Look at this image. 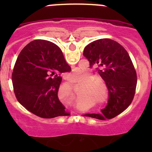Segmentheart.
<instances>
[{
    "label": "heart",
    "mask_w": 152,
    "mask_h": 152,
    "mask_svg": "<svg viewBox=\"0 0 152 152\" xmlns=\"http://www.w3.org/2000/svg\"><path fill=\"white\" fill-rule=\"evenodd\" d=\"M85 73L81 70L76 69L67 74V78L72 83H79L84 80ZM92 77V76H91ZM84 94H89L102 104L108 103L110 99V91L107 82L102 77H94L88 81V84H83Z\"/></svg>",
    "instance_id": "heart-1"
}]
</instances>
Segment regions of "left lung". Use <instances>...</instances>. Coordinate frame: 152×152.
<instances>
[{
    "label": "left lung",
    "mask_w": 152,
    "mask_h": 152,
    "mask_svg": "<svg viewBox=\"0 0 152 152\" xmlns=\"http://www.w3.org/2000/svg\"><path fill=\"white\" fill-rule=\"evenodd\" d=\"M84 57L90 67H98V72L107 82L110 99L101 113H88L84 116L104 120L121 113L131 104L135 96L137 75L128 52L117 42L100 39L84 48Z\"/></svg>",
    "instance_id": "left-lung-1"
}]
</instances>
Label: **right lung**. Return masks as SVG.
<instances>
[{
  "mask_svg": "<svg viewBox=\"0 0 152 152\" xmlns=\"http://www.w3.org/2000/svg\"><path fill=\"white\" fill-rule=\"evenodd\" d=\"M71 71L58 45L47 40L32 41L18 56L12 74L17 100L39 117L69 116L58 91L61 75Z\"/></svg>",
  "mask_w": 152,
  "mask_h": 152,
  "instance_id": "right-lung-1",
  "label": "right lung"
}]
</instances>
